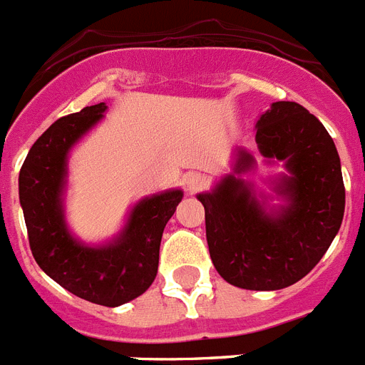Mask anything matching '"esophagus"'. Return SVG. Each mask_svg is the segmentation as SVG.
I'll return each instance as SVG.
<instances>
[{
    "instance_id": "obj_1",
    "label": "esophagus",
    "mask_w": 365,
    "mask_h": 365,
    "mask_svg": "<svg viewBox=\"0 0 365 365\" xmlns=\"http://www.w3.org/2000/svg\"><path fill=\"white\" fill-rule=\"evenodd\" d=\"M207 185V180L204 174L200 173H191L185 176V187L189 192H198Z\"/></svg>"
}]
</instances>
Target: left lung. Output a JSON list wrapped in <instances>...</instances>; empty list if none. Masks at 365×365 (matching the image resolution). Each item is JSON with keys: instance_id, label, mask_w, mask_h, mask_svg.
Instances as JSON below:
<instances>
[{"instance_id": "1", "label": "left lung", "mask_w": 365, "mask_h": 365, "mask_svg": "<svg viewBox=\"0 0 365 365\" xmlns=\"http://www.w3.org/2000/svg\"><path fill=\"white\" fill-rule=\"evenodd\" d=\"M256 145L286 167L272 189L287 206L265 211L241 180L256 163L245 148L235 152L234 173L198 200L217 272L232 286L272 292L304 278L329 250L344 220L345 187L332 137L299 103H272L256 122Z\"/></svg>"}]
</instances>
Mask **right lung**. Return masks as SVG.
<instances>
[{
  "label": "right lung",
  "mask_w": 365,
  "mask_h": 365,
  "mask_svg": "<svg viewBox=\"0 0 365 365\" xmlns=\"http://www.w3.org/2000/svg\"><path fill=\"white\" fill-rule=\"evenodd\" d=\"M106 109L102 102L53 122L29 150L18 189L38 267L73 295L115 308L143 295L155 280L161 235L183 192L173 189L137 202L111 243L88 247L70 234L63 207L66 159Z\"/></svg>",
  "instance_id": "obj_1"
}]
</instances>
